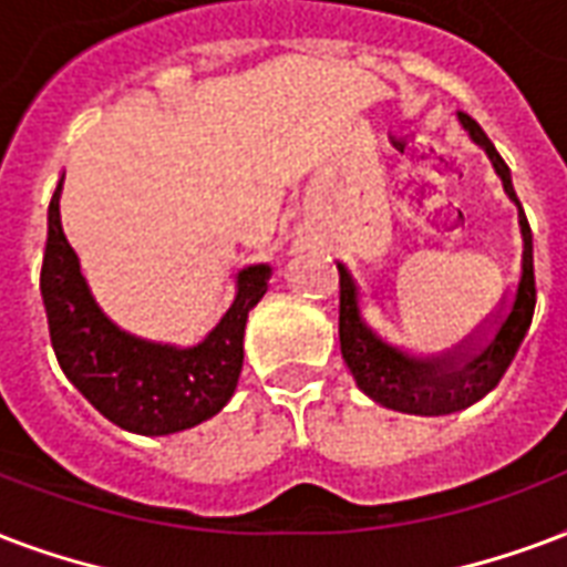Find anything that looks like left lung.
<instances>
[{"mask_svg": "<svg viewBox=\"0 0 567 567\" xmlns=\"http://www.w3.org/2000/svg\"><path fill=\"white\" fill-rule=\"evenodd\" d=\"M470 140L485 148L491 166L503 181L505 196L517 205V223L524 237V258H520V279L512 297L505 300L503 312L485 323L470 344L443 357L416 360L410 353L392 348L371 330L362 318V293L357 279L344 265H339V341L341 357L348 362L357 386L383 408L410 413V416H446L470 408L499 383L505 369L512 365L535 312V267H533V231L517 193L512 187V172L505 159L496 154L494 142L466 112H457Z\"/></svg>", "mask_w": 567, "mask_h": 567, "instance_id": "1", "label": "left lung"}]
</instances>
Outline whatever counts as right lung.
Wrapping results in <instances>:
<instances>
[{"instance_id":"right-lung-1","label":"right lung","mask_w":567,"mask_h":567,"mask_svg":"<svg viewBox=\"0 0 567 567\" xmlns=\"http://www.w3.org/2000/svg\"><path fill=\"white\" fill-rule=\"evenodd\" d=\"M62 181L47 210L41 297L55 360L94 410L124 431L166 437L216 416L244 369V330L267 293L270 265L237 274V293L214 330L193 348L157 344L118 330L94 302L59 214Z\"/></svg>"}]
</instances>
